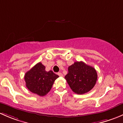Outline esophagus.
I'll return each instance as SVG.
<instances>
[{"instance_id":"esophagus-1","label":"esophagus","mask_w":123,"mask_h":123,"mask_svg":"<svg viewBox=\"0 0 123 123\" xmlns=\"http://www.w3.org/2000/svg\"><path fill=\"white\" fill-rule=\"evenodd\" d=\"M58 75H59V77H62V76H63V74H62L61 73H58Z\"/></svg>"}]
</instances>
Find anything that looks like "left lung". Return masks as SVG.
<instances>
[{"mask_svg": "<svg viewBox=\"0 0 123 123\" xmlns=\"http://www.w3.org/2000/svg\"><path fill=\"white\" fill-rule=\"evenodd\" d=\"M68 69V73L65 76V79L74 93L82 95L95 86L98 75L93 67L82 61H77L69 66Z\"/></svg>", "mask_w": 123, "mask_h": 123, "instance_id": "8db88e82", "label": "left lung"}]
</instances>
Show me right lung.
Segmentation results:
<instances>
[{
  "label": "right lung",
  "mask_w": 123,
  "mask_h": 123,
  "mask_svg": "<svg viewBox=\"0 0 123 123\" xmlns=\"http://www.w3.org/2000/svg\"><path fill=\"white\" fill-rule=\"evenodd\" d=\"M58 77L52 71H46L45 67L38 62L25 73L24 80L30 91L43 96L50 91L55 80Z\"/></svg>",
  "instance_id": "obj_1"
}]
</instances>
